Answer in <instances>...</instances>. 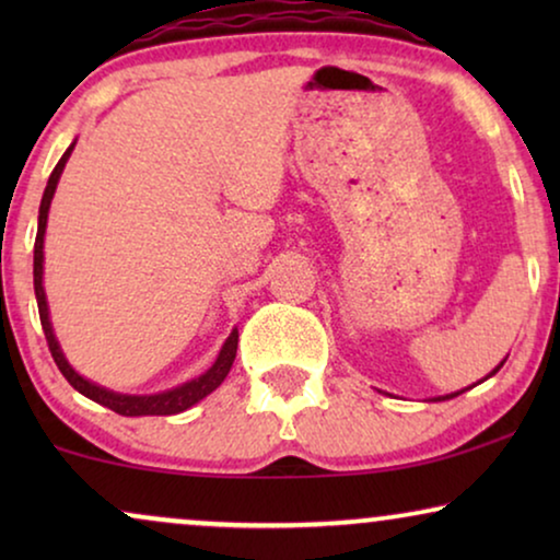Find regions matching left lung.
<instances>
[{"mask_svg": "<svg viewBox=\"0 0 560 560\" xmlns=\"http://www.w3.org/2000/svg\"><path fill=\"white\" fill-rule=\"evenodd\" d=\"M502 364H504V362H502ZM502 364H500V366H502ZM500 366H497L494 372H500ZM494 372H492V374H494ZM456 395H458V393H454V395H446V397H439V400H448V397H456Z\"/></svg>", "mask_w": 560, "mask_h": 560, "instance_id": "8db88e82", "label": "left lung"}]
</instances>
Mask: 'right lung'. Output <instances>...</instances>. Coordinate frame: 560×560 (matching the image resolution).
I'll return each mask as SVG.
<instances>
[{
  "label": "right lung",
  "instance_id": "right-lung-1",
  "mask_svg": "<svg viewBox=\"0 0 560 560\" xmlns=\"http://www.w3.org/2000/svg\"><path fill=\"white\" fill-rule=\"evenodd\" d=\"M73 144L66 150V155L58 160V165L52 167L50 178H48V186H45V194H43V201H40V219H37V236H35V267H33V275H35V298H37V311H40V324H43V331H45V341H48V349L52 359H56L58 370L63 377L71 382L73 389H79L81 395H86L89 400H94L98 405H104V408H109L114 412H119V416H127V418H137V416H175V412H183L188 410L190 405H196L198 400H203L206 395L213 393L224 377L232 370L234 364V357H236V341H240V334L232 331L229 336L224 349H221V354L213 366L201 377L186 382V385L171 389V393H160V395H119V393H112V389H104L98 385H91L89 380H83L81 374H75L71 370V364L66 362L63 351H60L56 336H52V328H50V318H48V303H45V290H43V236H45V224H48V209H50V198L56 194V186H58V178L60 173H63L66 167V160L71 155Z\"/></svg>",
  "mask_w": 560,
  "mask_h": 560
}]
</instances>
